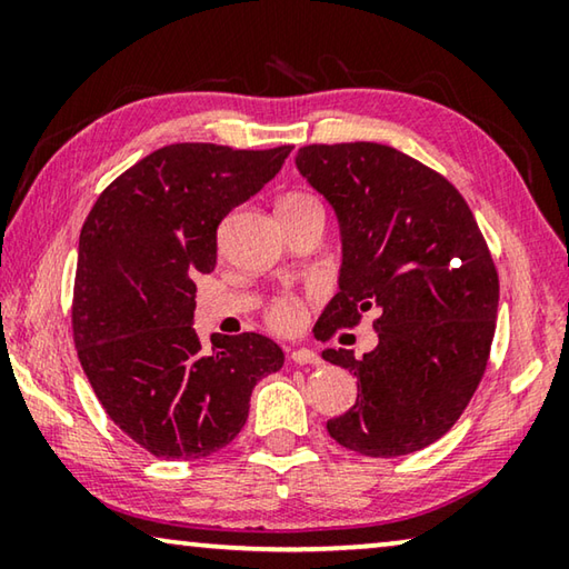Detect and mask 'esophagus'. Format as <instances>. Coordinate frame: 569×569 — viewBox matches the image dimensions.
I'll use <instances>...</instances> for the list:
<instances>
[{
    "label": "esophagus",
    "mask_w": 569,
    "mask_h": 569,
    "mask_svg": "<svg viewBox=\"0 0 569 569\" xmlns=\"http://www.w3.org/2000/svg\"><path fill=\"white\" fill-rule=\"evenodd\" d=\"M288 356H291V361L298 366H319L321 363V356L311 349H293Z\"/></svg>",
    "instance_id": "1"
}]
</instances>
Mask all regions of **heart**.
<instances>
[{"label":"heart","instance_id":"obj_1","mask_svg":"<svg viewBox=\"0 0 569 569\" xmlns=\"http://www.w3.org/2000/svg\"><path fill=\"white\" fill-rule=\"evenodd\" d=\"M319 203L311 196H306V192H286L281 198V203H278V213H298V210H306V208H316ZM263 319L266 323L271 326L273 331L278 333H293L303 326L306 319V301L301 296L296 293H281L268 301L266 311H263Z\"/></svg>","mask_w":569,"mask_h":569}]
</instances>
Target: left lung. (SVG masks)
I'll use <instances>...</instances> for the list:
<instances>
[{"mask_svg":"<svg viewBox=\"0 0 569 569\" xmlns=\"http://www.w3.org/2000/svg\"><path fill=\"white\" fill-rule=\"evenodd\" d=\"M296 166L341 220V291L316 339L373 311L377 349L323 359L353 371L359 397L326 429L363 457L435 445L475 397L492 351L499 276L467 200L441 172L379 142L298 150Z\"/></svg>","mask_w":569,"mask_h":569,"instance_id":"1","label":"left lung"}]
</instances>
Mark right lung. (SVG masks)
Instances as JSON below:
<instances>
[{"label":"right lung","instance_id":"add662e5","mask_svg":"<svg viewBox=\"0 0 569 569\" xmlns=\"http://www.w3.org/2000/svg\"><path fill=\"white\" fill-rule=\"evenodd\" d=\"M293 146L236 150L176 142L100 192L80 233L72 339L102 409L160 459H203L238 437L250 391L283 366L261 333L203 351L192 276L210 273L218 226L256 196Z\"/></svg>","mask_w":569,"mask_h":569}]
</instances>
